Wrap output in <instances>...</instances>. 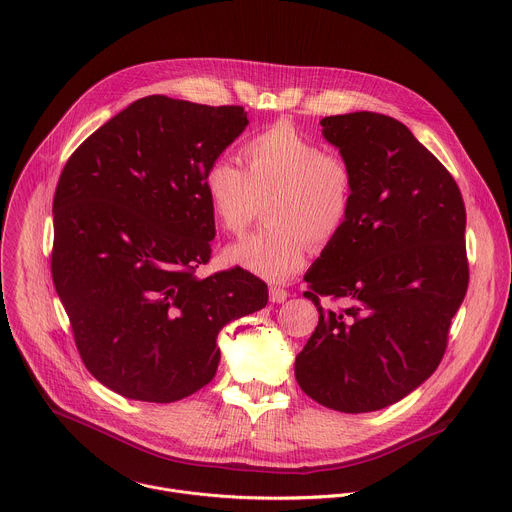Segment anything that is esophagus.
Returning a JSON list of instances; mask_svg holds the SVG:
<instances>
[{"label": "esophagus", "mask_w": 512, "mask_h": 512, "mask_svg": "<svg viewBox=\"0 0 512 512\" xmlns=\"http://www.w3.org/2000/svg\"><path fill=\"white\" fill-rule=\"evenodd\" d=\"M269 295H271V301H273V303H285L287 297H289V291L283 289V287L273 285V287L269 289Z\"/></svg>", "instance_id": "obj_1"}]
</instances>
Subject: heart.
Wrapping results in <instances>:
<instances>
[{"mask_svg":"<svg viewBox=\"0 0 512 512\" xmlns=\"http://www.w3.org/2000/svg\"><path fill=\"white\" fill-rule=\"evenodd\" d=\"M241 157L245 169L227 157L207 165L203 189L209 207L227 233L243 235L267 201L271 223L231 247L229 259L283 281L305 265L311 243L327 247L347 227L355 201L353 167L289 121L251 135Z\"/></svg>","mask_w":512,"mask_h":512,"instance_id":"heart-1","label":"heart"}]
</instances>
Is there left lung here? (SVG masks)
<instances>
[{"label":"left lung","mask_w":512,"mask_h":512,"mask_svg":"<svg viewBox=\"0 0 512 512\" xmlns=\"http://www.w3.org/2000/svg\"><path fill=\"white\" fill-rule=\"evenodd\" d=\"M355 173L343 233L307 271L319 325L295 359L305 395L341 413L389 407L439 367L469 287L457 181L401 121L321 119Z\"/></svg>","instance_id":"1"}]
</instances>
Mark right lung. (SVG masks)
Listing matches in <instances>:
<instances>
[{
	"instance_id": "right-lung-1",
	"label": "right lung",
	"mask_w": 512,
	"mask_h": 512,
	"mask_svg": "<svg viewBox=\"0 0 512 512\" xmlns=\"http://www.w3.org/2000/svg\"><path fill=\"white\" fill-rule=\"evenodd\" d=\"M241 105L133 101L67 159L53 197L51 275L87 371L135 401L205 387L219 331L269 301L233 267L199 279L215 217L203 175L247 127Z\"/></svg>"
}]
</instances>
